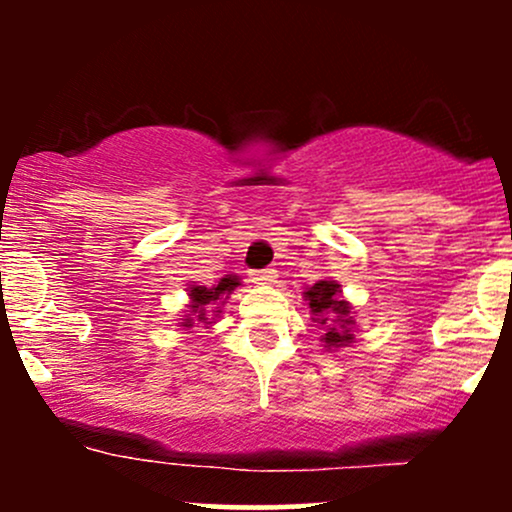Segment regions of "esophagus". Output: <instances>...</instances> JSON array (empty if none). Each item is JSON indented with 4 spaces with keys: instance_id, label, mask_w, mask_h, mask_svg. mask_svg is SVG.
<instances>
[{
    "instance_id": "obj_1",
    "label": "esophagus",
    "mask_w": 512,
    "mask_h": 512,
    "mask_svg": "<svg viewBox=\"0 0 512 512\" xmlns=\"http://www.w3.org/2000/svg\"><path fill=\"white\" fill-rule=\"evenodd\" d=\"M274 279V269H257V272H252V281H255V284H274Z\"/></svg>"
}]
</instances>
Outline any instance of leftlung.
Here are the masks:
<instances>
[{
    "mask_svg": "<svg viewBox=\"0 0 512 512\" xmlns=\"http://www.w3.org/2000/svg\"><path fill=\"white\" fill-rule=\"evenodd\" d=\"M305 301L310 305L315 322H320L322 334L320 342H325V349H342L354 342V317H351V305L342 298V286L337 281H317V284L305 289Z\"/></svg>",
    "mask_w": 512,
    "mask_h": 512,
    "instance_id": "1",
    "label": "left lung"
}]
</instances>
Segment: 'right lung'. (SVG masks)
Masks as SVG:
<instances>
[{"label": "right lung", "instance_id": "obj_1", "mask_svg": "<svg viewBox=\"0 0 512 512\" xmlns=\"http://www.w3.org/2000/svg\"><path fill=\"white\" fill-rule=\"evenodd\" d=\"M238 286H240V279L236 274H226L219 284L211 286V289H207V286L192 284L190 305H187V308H190L187 313L190 315H185V322H180V327H195L199 322H202L204 327H211L214 315L221 313V308H216V305L226 303V298L231 296Z\"/></svg>", "mask_w": 512, "mask_h": 512}]
</instances>
